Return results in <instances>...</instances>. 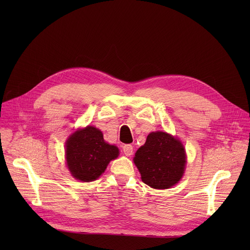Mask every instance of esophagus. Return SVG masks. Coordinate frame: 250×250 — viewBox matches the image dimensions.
Here are the masks:
<instances>
[{
    "mask_svg": "<svg viewBox=\"0 0 250 250\" xmlns=\"http://www.w3.org/2000/svg\"><path fill=\"white\" fill-rule=\"evenodd\" d=\"M123 150H124V153H125L126 156H130V155H132V153H133V147H132V146H130V145H125V146H123Z\"/></svg>",
    "mask_w": 250,
    "mask_h": 250,
    "instance_id": "1",
    "label": "esophagus"
}]
</instances>
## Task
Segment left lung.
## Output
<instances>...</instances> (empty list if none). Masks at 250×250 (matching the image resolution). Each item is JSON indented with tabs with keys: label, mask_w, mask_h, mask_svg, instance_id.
I'll return each instance as SVG.
<instances>
[{
	"label": "left lung",
	"mask_w": 250,
	"mask_h": 250,
	"mask_svg": "<svg viewBox=\"0 0 250 250\" xmlns=\"http://www.w3.org/2000/svg\"><path fill=\"white\" fill-rule=\"evenodd\" d=\"M133 162L142 182L163 190L181 180L187 161L179 139L164 131H154L147 135L145 146L137 149Z\"/></svg>",
	"instance_id": "obj_1"
}]
</instances>
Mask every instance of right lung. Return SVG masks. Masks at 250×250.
<instances>
[{"mask_svg":"<svg viewBox=\"0 0 250 250\" xmlns=\"http://www.w3.org/2000/svg\"><path fill=\"white\" fill-rule=\"evenodd\" d=\"M119 154V148L106 144L102 131L94 126L76 130L66 141L67 167L82 182L96 180Z\"/></svg>","mask_w":250,"mask_h":250,"instance_id":"1","label":"right lung"}]
</instances>
